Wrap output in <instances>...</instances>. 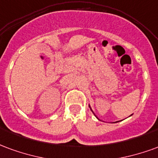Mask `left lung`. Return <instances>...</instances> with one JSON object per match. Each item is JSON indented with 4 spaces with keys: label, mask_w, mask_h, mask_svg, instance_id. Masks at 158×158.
I'll return each instance as SVG.
<instances>
[{
    "label": "left lung",
    "mask_w": 158,
    "mask_h": 158,
    "mask_svg": "<svg viewBox=\"0 0 158 158\" xmlns=\"http://www.w3.org/2000/svg\"><path fill=\"white\" fill-rule=\"evenodd\" d=\"M89 108H90V109H91V111H92V112H93V114H94V115H95V117H96V118H98V119H99V120H100V118H98V116H97L96 115V114H95V113H94V112H93V109H92V108H91V106H90V104H89ZM131 115H132V114H131ZM117 122H118V121H116V122H114V123H117Z\"/></svg>",
    "instance_id": "obj_1"
}]
</instances>
